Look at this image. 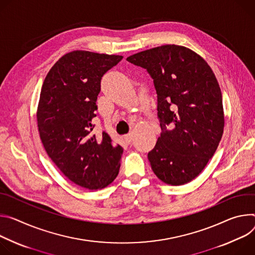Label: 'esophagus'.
<instances>
[{"label":"esophagus","mask_w":255,"mask_h":255,"mask_svg":"<svg viewBox=\"0 0 255 255\" xmlns=\"http://www.w3.org/2000/svg\"><path fill=\"white\" fill-rule=\"evenodd\" d=\"M125 138H126V140H127V142H128V144H130V143L132 142V138H133V136H132V134H131V133H129V134L126 135V136H125Z\"/></svg>","instance_id":"34e87169"}]
</instances>
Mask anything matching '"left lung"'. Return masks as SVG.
<instances>
[{
    "mask_svg": "<svg viewBox=\"0 0 255 255\" xmlns=\"http://www.w3.org/2000/svg\"><path fill=\"white\" fill-rule=\"evenodd\" d=\"M127 61L147 70L157 93L162 131L148 154L152 170L167 184L191 181L223 135L222 93L215 74L201 55L175 44L134 53Z\"/></svg>",
    "mask_w": 255,
    "mask_h": 255,
    "instance_id": "1",
    "label": "left lung"
}]
</instances>
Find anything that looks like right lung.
Wrapping results in <instances>:
<instances>
[{
	"label": "right lung",
	"mask_w": 255,
	"mask_h": 255,
	"mask_svg": "<svg viewBox=\"0 0 255 255\" xmlns=\"http://www.w3.org/2000/svg\"><path fill=\"white\" fill-rule=\"evenodd\" d=\"M122 55L71 51L47 73L39 97L37 127L42 145L72 182L90 190L106 187L119 174L122 146L93 133L101 79Z\"/></svg>",
	"instance_id": "1"
}]
</instances>
